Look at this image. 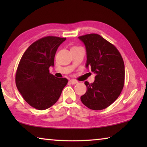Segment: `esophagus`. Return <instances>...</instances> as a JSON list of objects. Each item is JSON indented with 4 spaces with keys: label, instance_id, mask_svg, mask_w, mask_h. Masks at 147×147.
Masks as SVG:
<instances>
[{
    "label": "esophagus",
    "instance_id": "obj_1",
    "mask_svg": "<svg viewBox=\"0 0 147 147\" xmlns=\"http://www.w3.org/2000/svg\"><path fill=\"white\" fill-rule=\"evenodd\" d=\"M69 82H70V83L71 84H73V85H74V84H76L77 83H78V81H77L76 80H74V79H71Z\"/></svg>",
    "mask_w": 147,
    "mask_h": 147
}]
</instances>
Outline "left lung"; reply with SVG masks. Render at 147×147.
Listing matches in <instances>:
<instances>
[{"instance_id":"8db88e82","label":"left lung","mask_w":147,"mask_h":147,"mask_svg":"<svg viewBox=\"0 0 147 147\" xmlns=\"http://www.w3.org/2000/svg\"><path fill=\"white\" fill-rule=\"evenodd\" d=\"M87 52L86 67L96 74L93 84L85 82L86 93L80 97L88 108L101 110L120 95L124 85V64L118 49L97 34L79 36Z\"/></svg>"}]
</instances>
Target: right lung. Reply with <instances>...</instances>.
Returning a JSON list of instances; mask_svg holds the SVG:
<instances>
[{"instance_id": "add662e5", "label": "right lung", "mask_w": 147, "mask_h": 147, "mask_svg": "<svg viewBox=\"0 0 147 147\" xmlns=\"http://www.w3.org/2000/svg\"><path fill=\"white\" fill-rule=\"evenodd\" d=\"M65 39L47 36L36 41L24 52L17 67V88L24 100L39 110L53 106L68 82L67 78H58L49 73L57 49Z\"/></svg>"}]
</instances>
